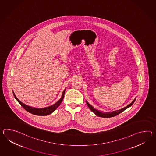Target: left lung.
Listing matches in <instances>:
<instances>
[{
  "label": "left lung",
  "mask_w": 156,
  "mask_h": 156,
  "mask_svg": "<svg viewBox=\"0 0 156 156\" xmlns=\"http://www.w3.org/2000/svg\"><path fill=\"white\" fill-rule=\"evenodd\" d=\"M135 100H136V98H135V99L132 102L128 105V106L121 108L120 110L112 111V112H102V111L97 110L96 108H94V106H92L90 104H89V102L87 101H86V103L88 107L96 115H97V116L101 117V118H111V117H114V116L118 115L119 114L121 113L122 112H123L124 110H125L126 109H127L128 108H130L131 106H132V105L134 104Z\"/></svg>",
  "instance_id": "1"
}]
</instances>
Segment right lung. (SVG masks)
I'll return each mask as SVG.
<instances>
[{
    "label": "right lung",
    "instance_id": "obj_1",
    "mask_svg": "<svg viewBox=\"0 0 156 156\" xmlns=\"http://www.w3.org/2000/svg\"><path fill=\"white\" fill-rule=\"evenodd\" d=\"M66 90V89H65L63 91L62 97L59 99L58 101H57L56 102L55 104L52 105L51 106H50L48 107L44 108H36L27 105H26L24 103H23L22 102H21V101L19 100L18 99L17 97H16V96L15 95L14 92H13V94L14 98L16 99V100L17 101L21 106L24 108L26 111L30 112L32 114L36 115H38V116H46V115L51 114V113H52L57 108L59 107V105H60L62 100H63Z\"/></svg>",
    "mask_w": 156,
    "mask_h": 156
}]
</instances>
